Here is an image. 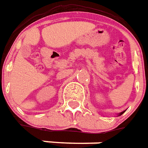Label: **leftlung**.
Segmentation results:
<instances>
[{
  "instance_id": "obj_1",
  "label": "left lung",
  "mask_w": 148,
  "mask_h": 148,
  "mask_svg": "<svg viewBox=\"0 0 148 148\" xmlns=\"http://www.w3.org/2000/svg\"><path fill=\"white\" fill-rule=\"evenodd\" d=\"M123 113H124V111H123V112H121V113L119 114V115H121V114H123Z\"/></svg>"
}]
</instances>
